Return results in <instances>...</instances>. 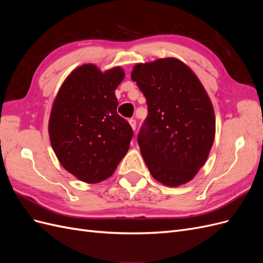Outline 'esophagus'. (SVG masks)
Instances as JSON below:
<instances>
[{
    "mask_svg": "<svg viewBox=\"0 0 263 263\" xmlns=\"http://www.w3.org/2000/svg\"><path fill=\"white\" fill-rule=\"evenodd\" d=\"M129 124H130V126H132V128L135 130V129H136V121H135V119L134 118H130L129 119Z\"/></svg>",
    "mask_w": 263,
    "mask_h": 263,
    "instance_id": "esophagus-1",
    "label": "esophagus"
}]
</instances>
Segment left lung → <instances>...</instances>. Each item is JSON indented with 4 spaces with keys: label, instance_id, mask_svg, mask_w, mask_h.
<instances>
[{
    "label": "left lung",
    "instance_id": "1",
    "mask_svg": "<svg viewBox=\"0 0 263 263\" xmlns=\"http://www.w3.org/2000/svg\"><path fill=\"white\" fill-rule=\"evenodd\" d=\"M148 115L137 135L142 158L156 180L179 186L194 178L215 137L211 100L197 77L176 58L134 67Z\"/></svg>",
    "mask_w": 263,
    "mask_h": 263
}]
</instances>
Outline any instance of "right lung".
I'll list each match as a JSON object with an SVG mask.
<instances>
[{
    "label": "right lung",
    "instance_id": "obj_1",
    "mask_svg": "<svg viewBox=\"0 0 263 263\" xmlns=\"http://www.w3.org/2000/svg\"><path fill=\"white\" fill-rule=\"evenodd\" d=\"M119 67L101 72L94 65L72 71L61 85L49 119L52 149L63 168L86 183L109 178L128 151L134 132L116 112Z\"/></svg>",
    "mask_w": 263,
    "mask_h": 263
}]
</instances>
